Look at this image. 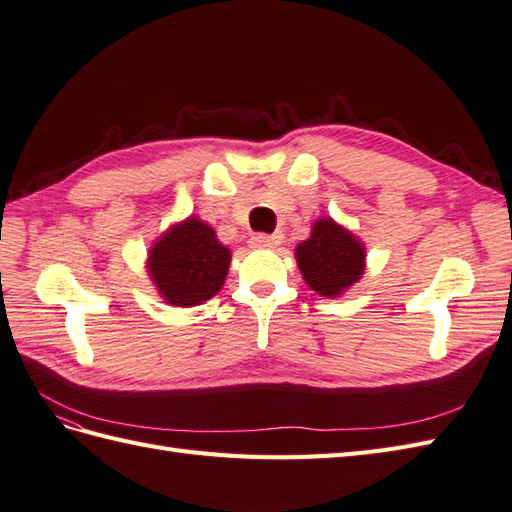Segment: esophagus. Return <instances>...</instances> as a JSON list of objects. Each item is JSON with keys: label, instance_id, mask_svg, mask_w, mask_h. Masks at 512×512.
<instances>
[{"label": "esophagus", "instance_id": "esophagus-1", "mask_svg": "<svg viewBox=\"0 0 512 512\" xmlns=\"http://www.w3.org/2000/svg\"><path fill=\"white\" fill-rule=\"evenodd\" d=\"M283 240L281 233H255L251 238V246L253 248H277Z\"/></svg>", "mask_w": 512, "mask_h": 512}]
</instances>
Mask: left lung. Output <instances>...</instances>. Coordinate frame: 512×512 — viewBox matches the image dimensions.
I'll return each mask as SVG.
<instances>
[{
	"label": "left lung",
	"mask_w": 512,
	"mask_h": 512,
	"mask_svg": "<svg viewBox=\"0 0 512 512\" xmlns=\"http://www.w3.org/2000/svg\"><path fill=\"white\" fill-rule=\"evenodd\" d=\"M298 268L311 290L339 296L363 274L365 248L350 231L322 218L313 225L311 238L296 248Z\"/></svg>",
	"instance_id": "1"
}]
</instances>
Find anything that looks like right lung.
<instances>
[{
	"label": "right lung",
	"instance_id": "add662e5",
	"mask_svg": "<svg viewBox=\"0 0 512 512\" xmlns=\"http://www.w3.org/2000/svg\"><path fill=\"white\" fill-rule=\"evenodd\" d=\"M229 261V248L216 240L214 229L188 218L151 248L149 272L170 305L192 307L220 290Z\"/></svg>",
	"mask_w": 512,
	"mask_h": 512
}]
</instances>
